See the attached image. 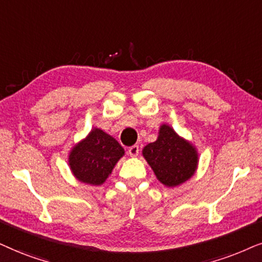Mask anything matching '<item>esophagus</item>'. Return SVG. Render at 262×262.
Wrapping results in <instances>:
<instances>
[{
  "mask_svg": "<svg viewBox=\"0 0 262 262\" xmlns=\"http://www.w3.org/2000/svg\"><path fill=\"white\" fill-rule=\"evenodd\" d=\"M139 152H140V148H139L138 145L132 146V147H129V149H128L129 156L133 157V158H135V157L139 156Z\"/></svg>",
  "mask_w": 262,
  "mask_h": 262,
  "instance_id": "esophagus-1",
  "label": "esophagus"
}]
</instances>
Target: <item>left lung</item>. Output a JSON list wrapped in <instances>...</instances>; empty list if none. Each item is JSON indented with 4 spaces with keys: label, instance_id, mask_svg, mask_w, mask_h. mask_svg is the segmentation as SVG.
I'll return each instance as SVG.
<instances>
[{
    "label": "left lung",
    "instance_id": "1",
    "mask_svg": "<svg viewBox=\"0 0 262 262\" xmlns=\"http://www.w3.org/2000/svg\"><path fill=\"white\" fill-rule=\"evenodd\" d=\"M142 156L157 180L170 188L181 186L191 179L199 164L195 146L180 137L169 124L160 125L158 138L145 146Z\"/></svg>",
    "mask_w": 262,
    "mask_h": 262
}]
</instances>
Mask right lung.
Here are the masks:
<instances>
[{
    "instance_id": "right-lung-1",
    "label": "right lung",
    "mask_w": 262,
    "mask_h": 262,
    "mask_svg": "<svg viewBox=\"0 0 262 262\" xmlns=\"http://www.w3.org/2000/svg\"><path fill=\"white\" fill-rule=\"evenodd\" d=\"M123 156L124 149L116 139L102 129L93 128L71 149L68 164L80 182L102 186Z\"/></svg>"
}]
</instances>
